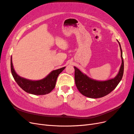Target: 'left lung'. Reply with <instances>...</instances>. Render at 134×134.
Segmentation results:
<instances>
[{
  "mask_svg": "<svg viewBox=\"0 0 134 134\" xmlns=\"http://www.w3.org/2000/svg\"><path fill=\"white\" fill-rule=\"evenodd\" d=\"M119 43V42H118ZM120 44L122 64L118 74L113 79L105 81H97L93 80L88 77L86 74H83L82 72L74 66L75 73L74 78L76 86L83 95L90 98H100L110 93L116 87L121 79L124 74V63L122 57V51Z\"/></svg>",
  "mask_w": 134,
  "mask_h": 134,
  "instance_id": "left-lung-1",
  "label": "left lung"
}]
</instances>
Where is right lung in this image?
<instances>
[{
	"instance_id": "1",
	"label": "right lung",
	"mask_w": 134,
	"mask_h": 134,
	"mask_svg": "<svg viewBox=\"0 0 134 134\" xmlns=\"http://www.w3.org/2000/svg\"><path fill=\"white\" fill-rule=\"evenodd\" d=\"M65 68L63 67L55 70H53L46 78L39 81H31L20 77L14 71L12 56L10 59V69L13 77L20 87L25 92L33 95H46L52 91L55 88L57 78L59 75Z\"/></svg>"
}]
</instances>
